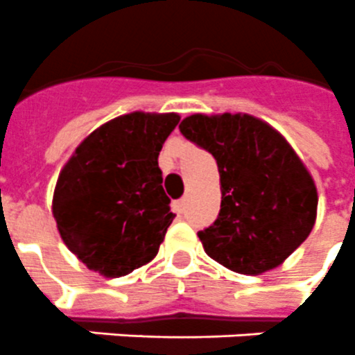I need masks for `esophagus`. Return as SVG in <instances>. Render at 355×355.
I'll list each match as a JSON object with an SVG mask.
<instances>
[{"label": "esophagus", "mask_w": 355, "mask_h": 355, "mask_svg": "<svg viewBox=\"0 0 355 355\" xmlns=\"http://www.w3.org/2000/svg\"><path fill=\"white\" fill-rule=\"evenodd\" d=\"M173 209H175V213L182 214L184 211H186V200H184V198H180V200L175 202V204H173Z\"/></svg>", "instance_id": "1"}]
</instances>
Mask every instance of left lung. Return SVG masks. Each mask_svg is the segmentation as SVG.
Listing matches in <instances>:
<instances>
[{
  "mask_svg": "<svg viewBox=\"0 0 355 355\" xmlns=\"http://www.w3.org/2000/svg\"><path fill=\"white\" fill-rule=\"evenodd\" d=\"M178 128L218 164V218L198 231L207 256L240 274L278 267L315 222L318 193L300 157L274 128L247 113H196Z\"/></svg>",
  "mask_w": 355,
  "mask_h": 355,
  "instance_id": "8db88e82",
  "label": "left lung"
}]
</instances>
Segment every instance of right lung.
<instances>
[{"label": "right lung", "mask_w": 355, "mask_h": 355, "mask_svg": "<svg viewBox=\"0 0 355 355\" xmlns=\"http://www.w3.org/2000/svg\"><path fill=\"white\" fill-rule=\"evenodd\" d=\"M177 113L133 112L86 137L53 191L59 234L90 270L119 278L157 256L175 214L159 153Z\"/></svg>", "instance_id": "1"}]
</instances>
